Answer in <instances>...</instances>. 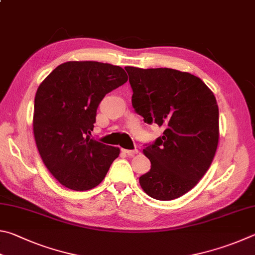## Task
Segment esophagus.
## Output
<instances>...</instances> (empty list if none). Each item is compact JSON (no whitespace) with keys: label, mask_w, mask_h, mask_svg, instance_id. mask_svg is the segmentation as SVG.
Segmentation results:
<instances>
[{"label":"esophagus","mask_w":255,"mask_h":255,"mask_svg":"<svg viewBox=\"0 0 255 255\" xmlns=\"http://www.w3.org/2000/svg\"><path fill=\"white\" fill-rule=\"evenodd\" d=\"M124 153H127L128 155H130V157H133L134 154H137L139 153V151H137V149H134V150H123Z\"/></svg>","instance_id":"1"}]
</instances>
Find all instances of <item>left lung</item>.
<instances>
[{"label": "left lung", "mask_w": 255, "mask_h": 255, "mask_svg": "<svg viewBox=\"0 0 255 255\" xmlns=\"http://www.w3.org/2000/svg\"><path fill=\"white\" fill-rule=\"evenodd\" d=\"M125 70L136 113L164 128L162 136L143 149L151 169L140 185L154 199H176L193 189L213 162L220 137L216 98L202 79L185 71Z\"/></svg>", "instance_id": "obj_1"}]
</instances>
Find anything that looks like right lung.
<instances>
[{
	"instance_id": "add662e5",
	"label": "right lung",
	"mask_w": 255,
	"mask_h": 255,
	"mask_svg": "<svg viewBox=\"0 0 255 255\" xmlns=\"http://www.w3.org/2000/svg\"><path fill=\"white\" fill-rule=\"evenodd\" d=\"M127 82L120 66L67 61L40 84L34 97V140L44 166L62 186L77 191L94 188L119 157V148L89 135L101 101Z\"/></svg>"
}]
</instances>
